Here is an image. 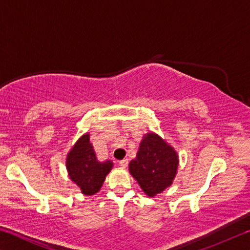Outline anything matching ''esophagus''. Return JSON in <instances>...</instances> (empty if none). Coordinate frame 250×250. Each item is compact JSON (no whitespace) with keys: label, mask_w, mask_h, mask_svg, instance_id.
Wrapping results in <instances>:
<instances>
[{"label":"esophagus","mask_w":250,"mask_h":250,"mask_svg":"<svg viewBox=\"0 0 250 250\" xmlns=\"http://www.w3.org/2000/svg\"><path fill=\"white\" fill-rule=\"evenodd\" d=\"M128 163H129V161H128V159L121 160V161H120V162H119V164H120V167H121L122 168H125L126 167H128Z\"/></svg>","instance_id":"1"}]
</instances>
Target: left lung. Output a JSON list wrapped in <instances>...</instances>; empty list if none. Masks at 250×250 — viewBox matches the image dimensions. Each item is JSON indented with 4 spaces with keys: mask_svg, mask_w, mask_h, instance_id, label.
Here are the masks:
<instances>
[{
    "mask_svg": "<svg viewBox=\"0 0 250 250\" xmlns=\"http://www.w3.org/2000/svg\"><path fill=\"white\" fill-rule=\"evenodd\" d=\"M179 162L174 147L155 132H147L143 135L135 159L129 163V172L142 191L154 197L172 185Z\"/></svg>",
    "mask_w": 250,
    "mask_h": 250,
    "instance_id": "obj_1",
    "label": "left lung"
}]
</instances>
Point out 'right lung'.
<instances>
[{"label": "right lung", "mask_w": 250, "mask_h": 250, "mask_svg": "<svg viewBox=\"0 0 250 250\" xmlns=\"http://www.w3.org/2000/svg\"><path fill=\"white\" fill-rule=\"evenodd\" d=\"M112 167V161L100 162L97 159L88 132L83 134L67 153L66 168L69 179L83 195L91 196L98 193Z\"/></svg>", "instance_id": "obj_1"}]
</instances>
